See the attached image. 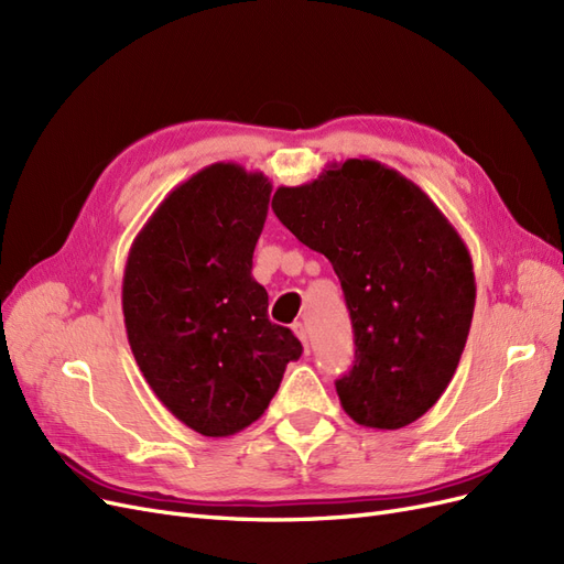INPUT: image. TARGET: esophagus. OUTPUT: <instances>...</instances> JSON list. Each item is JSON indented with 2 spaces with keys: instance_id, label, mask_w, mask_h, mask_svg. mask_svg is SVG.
Returning <instances> with one entry per match:
<instances>
[{
  "instance_id": "1",
  "label": "esophagus",
  "mask_w": 564,
  "mask_h": 564,
  "mask_svg": "<svg viewBox=\"0 0 564 564\" xmlns=\"http://www.w3.org/2000/svg\"><path fill=\"white\" fill-rule=\"evenodd\" d=\"M292 332L296 334V338L301 340L303 348L308 350L311 346H308V329H305V324H303V322H294V324H292Z\"/></svg>"
}]
</instances>
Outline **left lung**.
<instances>
[{
  "label": "left lung",
  "mask_w": 564,
  "mask_h": 564,
  "mask_svg": "<svg viewBox=\"0 0 564 564\" xmlns=\"http://www.w3.org/2000/svg\"><path fill=\"white\" fill-rule=\"evenodd\" d=\"M272 212L329 259L344 289L355 362L336 379L346 414L398 431L447 390L475 308L470 253L416 183L377 160H346L296 187Z\"/></svg>",
  "instance_id": "obj_1"
}]
</instances>
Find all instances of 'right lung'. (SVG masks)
<instances>
[{"instance_id": "right-lung-1", "label": "right lung", "mask_w": 564, "mask_h": 564, "mask_svg": "<svg viewBox=\"0 0 564 564\" xmlns=\"http://www.w3.org/2000/svg\"><path fill=\"white\" fill-rule=\"evenodd\" d=\"M272 185L216 162L174 187L131 245L122 311L135 365L187 429L228 437L259 421L301 340L268 319L251 278Z\"/></svg>"}]
</instances>
